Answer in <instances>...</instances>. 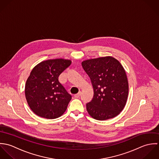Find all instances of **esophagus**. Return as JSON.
<instances>
[{"label": "esophagus", "mask_w": 159, "mask_h": 159, "mask_svg": "<svg viewBox=\"0 0 159 159\" xmlns=\"http://www.w3.org/2000/svg\"><path fill=\"white\" fill-rule=\"evenodd\" d=\"M80 95H81V92H79V93H78L77 94L74 95V97L76 98H79V97L80 96Z\"/></svg>", "instance_id": "esophagus-1"}]
</instances>
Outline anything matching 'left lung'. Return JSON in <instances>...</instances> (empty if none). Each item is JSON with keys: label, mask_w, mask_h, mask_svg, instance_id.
I'll use <instances>...</instances> for the list:
<instances>
[{"label": "left lung", "mask_w": 159, "mask_h": 159, "mask_svg": "<svg viewBox=\"0 0 159 159\" xmlns=\"http://www.w3.org/2000/svg\"><path fill=\"white\" fill-rule=\"evenodd\" d=\"M82 66L90 77L94 91L87 103L91 117L98 120L114 118L124 109L128 95V82L122 64L112 57L84 61Z\"/></svg>", "instance_id": "8db88e82"}]
</instances>
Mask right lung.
Returning <instances> with one entry per match:
<instances>
[{
	"label": "right lung",
	"instance_id": "right-lung-1",
	"mask_svg": "<svg viewBox=\"0 0 159 159\" xmlns=\"http://www.w3.org/2000/svg\"><path fill=\"white\" fill-rule=\"evenodd\" d=\"M70 64L69 60H48L33 68L26 82L25 96L37 116L53 119L66 111L72 96L60 83L58 77Z\"/></svg>",
	"mask_w": 159,
	"mask_h": 159
}]
</instances>
